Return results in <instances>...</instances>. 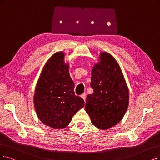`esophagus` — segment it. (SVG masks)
<instances>
[{"mask_svg":"<svg viewBox=\"0 0 160 160\" xmlns=\"http://www.w3.org/2000/svg\"><path fill=\"white\" fill-rule=\"evenodd\" d=\"M81 97L84 100V101L85 102V100H86V97H87V94H86V93L85 92H84L83 94H82L81 95Z\"/></svg>","mask_w":160,"mask_h":160,"instance_id":"1","label":"esophagus"}]
</instances>
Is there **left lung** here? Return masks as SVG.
Here are the masks:
<instances>
[{
  "instance_id": "obj_1",
  "label": "left lung",
  "mask_w": 160,
  "mask_h": 160,
  "mask_svg": "<svg viewBox=\"0 0 160 160\" xmlns=\"http://www.w3.org/2000/svg\"><path fill=\"white\" fill-rule=\"evenodd\" d=\"M85 110L91 122L100 129H108L122 119L129 104V91L116 60L110 54H100V62L92 71Z\"/></svg>"
}]
</instances>
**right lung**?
Returning <instances> with one entry per match:
<instances>
[{"label": "right lung", "instance_id": "obj_1", "mask_svg": "<svg viewBox=\"0 0 160 160\" xmlns=\"http://www.w3.org/2000/svg\"><path fill=\"white\" fill-rule=\"evenodd\" d=\"M63 57L62 52H57L48 60L34 95L38 118L44 125L57 129L65 128L84 106L83 99L74 93V82Z\"/></svg>", "mask_w": 160, "mask_h": 160}]
</instances>
